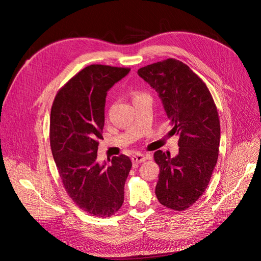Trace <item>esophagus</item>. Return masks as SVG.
Returning <instances> with one entry per match:
<instances>
[{
    "mask_svg": "<svg viewBox=\"0 0 261 261\" xmlns=\"http://www.w3.org/2000/svg\"><path fill=\"white\" fill-rule=\"evenodd\" d=\"M131 160L133 163H143L147 160V155H145L143 153H136V154L132 155Z\"/></svg>",
    "mask_w": 261,
    "mask_h": 261,
    "instance_id": "34e87169",
    "label": "esophagus"
}]
</instances>
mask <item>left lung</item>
Segmentation results:
<instances>
[{
	"label": "left lung",
	"mask_w": 261,
	"mask_h": 261,
	"mask_svg": "<svg viewBox=\"0 0 261 261\" xmlns=\"http://www.w3.org/2000/svg\"><path fill=\"white\" fill-rule=\"evenodd\" d=\"M138 74L156 91L179 136V153L158 150L155 196L167 208L184 211L206 189L217 164L220 120L206 85L183 62L169 58L144 66Z\"/></svg>",
	"instance_id": "left-lung-1"
}]
</instances>
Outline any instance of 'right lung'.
Masks as SVG:
<instances>
[{"mask_svg": "<svg viewBox=\"0 0 261 261\" xmlns=\"http://www.w3.org/2000/svg\"><path fill=\"white\" fill-rule=\"evenodd\" d=\"M129 72L89 65L58 92L51 107L50 148L63 186L78 207L96 217H110L121 207L132 167L123 154L113 156L109 166L97 162L107 93Z\"/></svg>", "mask_w": 261, "mask_h": 261, "instance_id": "right-lung-1", "label": "right lung"}]
</instances>
